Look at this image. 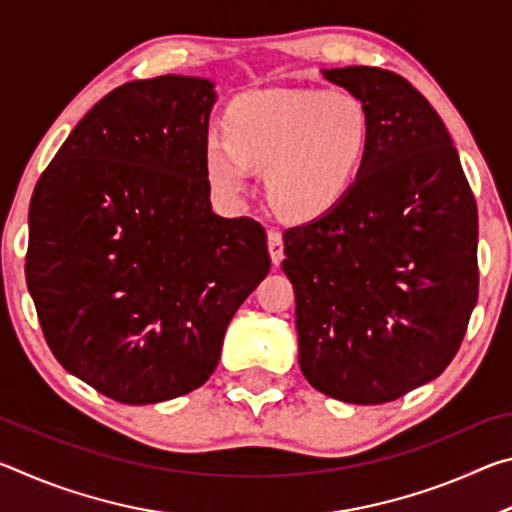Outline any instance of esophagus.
Returning a JSON list of instances; mask_svg holds the SVG:
<instances>
[{"mask_svg": "<svg viewBox=\"0 0 512 512\" xmlns=\"http://www.w3.org/2000/svg\"><path fill=\"white\" fill-rule=\"evenodd\" d=\"M268 253H271L273 264L277 266L284 259V241H282V232L271 228L268 230Z\"/></svg>", "mask_w": 512, "mask_h": 512, "instance_id": "obj_1", "label": "esophagus"}]
</instances>
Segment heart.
I'll return each mask as SVG.
<instances>
[{
  "mask_svg": "<svg viewBox=\"0 0 512 512\" xmlns=\"http://www.w3.org/2000/svg\"><path fill=\"white\" fill-rule=\"evenodd\" d=\"M363 103L343 90H262L232 103L225 131L205 140V176L228 201L266 167L271 201L296 219L334 210L357 183L368 155Z\"/></svg>",
  "mask_w": 512,
  "mask_h": 512,
  "instance_id": "heart-1",
  "label": "heart"
}]
</instances>
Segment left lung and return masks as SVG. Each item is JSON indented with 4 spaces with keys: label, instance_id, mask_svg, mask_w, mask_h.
Instances as JSON below:
<instances>
[{
    "label": "left lung",
    "instance_id": "8db88e82",
    "mask_svg": "<svg viewBox=\"0 0 512 512\" xmlns=\"http://www.w3.org/2000/svg\"><path fill=\"white\" fill-rule=\"evenodd\" d=\"M323 76L363 103L370 142L350 194L284 232L298 361L316 391L384 404L461 348L479 298V216L443 119L409 81L366 65Z\"/></svg>",
    "mask_w": 512,
    "mask_h": 512
}]
</instances>
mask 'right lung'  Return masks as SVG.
Returning a JSON list of instances; mask_svg holds the SVG:
<instances>
[{"label":"right lung","instance_id":"add662e5","mask_svg":"<svg viewBox=\"0 0 512 512\" xmlns=\"http://www.w3.org/2000/svg\"><path fill=\"white\" fill-rule=\"evenodd\" d=\"M214 101L196 76L119 85L33 189L24 268L42 334L60 366L121 404L203 386L271 268L262 223L212 212Z\"/></svg>","mask_w":512,"mask_h":512}]
</instances>
